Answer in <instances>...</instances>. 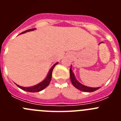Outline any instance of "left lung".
Returning <instances> with one entry per match:
<instances>
[{
    "mask_svg": "<svg viewBox=\"0 0 121 121\" xmlns=\"http://www.w3.org/2000/svg\"><path fill=\"white\" fill-rule=\"evenodd\" d=\"M70 80L74 87L78 88L79 90L82 91H85V92H93L97 90L99 88V87H96V88H93V87H89V86H86L85 85H82L80 82H78L75 78V76L74 75V73H73L71 68H70Z\"/></svg>",
    "mask_w": 121,
    "mask_h": 121,
    "instance_id": "8db88e82",
    "label": "left lung"
}]
</instances>
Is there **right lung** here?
Wrapping results in <instances>:
<instances>
[{"instance_id":"right-lung-1","label":"right lung","mask_w":121,"mask_h":121,"mask_svg":"<svg viewBox=\"0 0 121 121\" xmlns=\"http://www.w3.org/2000/svg\"><path fill=\"white\" fill-rule=\"evenodd\" d=\"M35 30V28L30 29V30H28L22 32L21 34H22V33H26V32H27V31H33V30ZM57 64H58V62L56 63L54 65L51 67V68L50 69V71H49V73H48V75H47V78H46L45 79L42 81V82H41L40 83H39V84H37L36 85L31 86V87H23V86H19V85H17V84H16V85L18 86V87H19V88H21V89L23 90H24V91H28V92L34 93V92H39V91H42V90L44 89V88H45L46 87H47V86L49 85V84L50 83V81H51V77H52V72H53V68H54V67L56 66V65H57Z\"/></svg>"}]
</instances>
